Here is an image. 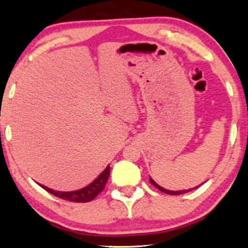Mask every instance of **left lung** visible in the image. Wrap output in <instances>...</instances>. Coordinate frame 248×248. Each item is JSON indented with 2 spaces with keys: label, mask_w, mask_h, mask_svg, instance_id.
Segmentation results:
<instances>
[{
  "label": "left lung",
  "mask_w": 248,
  "mask_h": 248,
  "mask_svg": "<svg viewBox=\"0 0 248 248\" xmlns=\"http://www.w3.org/2000/svg\"><path fill=\"white\" fill-rule=\"evenodd\" d=\"M149 180H150V183L151 184H154V186H155V187H157L160 189L161 192H163V193H166V194H170V195H180V194H184V193H187V192H189V191H192V189H194V188H196V187H198V186H196V187H193V188H188V189H181V191H170V189H166V188H164V187H162V186H160L159 184H157L156 182H155L154 181V179H151V178H149ZM202 184H200V186H202Z\"/></svg>",
  "instance_id": "left-lung-1"
}]
</instances>
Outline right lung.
<instances>
[{
	"label": "right lung",
	"mask_w": 248,
	"mask_h": 248,
	"mask_svg": "<svg viewBox=\"0 0 248 248\" xmlns=\"http://www.w3.org/2000/svg\"><path fill=\"white\" fill-rule=\"evenodd\" d=\"M108 177H109V165H108L107 168H105V170L100 173V175L94 179L93 182L89 183L85 187L77 189V191L61 192V191H55L53 188H49L48 186H43V184H39V183L38 184L41 187L45 188L46 192L53 194L56 197L68 200V202H88L93 198H96L97 195L104 188L105 184L108 182Z\"/></svg>",
	"instance_id": "obj_1"
}]
</instances>
